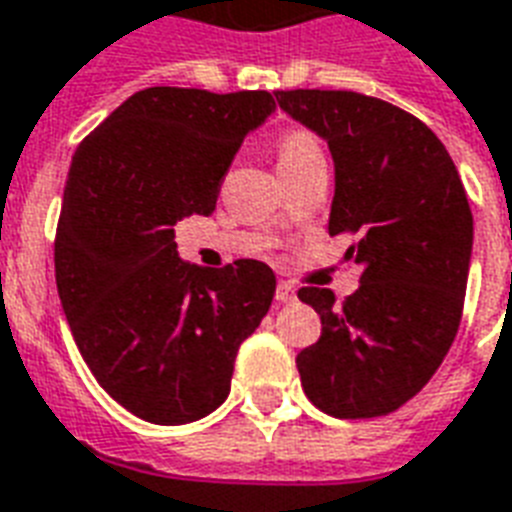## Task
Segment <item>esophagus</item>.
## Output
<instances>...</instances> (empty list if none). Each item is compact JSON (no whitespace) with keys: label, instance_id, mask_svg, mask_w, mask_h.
Masks as SVG:
<instances>
[{"label":"esophagus","instance_id":"obj_1","mask_svg":"<svg viewBox=\"0 0 512 512\" xmlns=\"http://www.w3.org/2000/svg\"><path fill=\"white\" fill-rule=\"evenodd\" d=\"M275 296H277V301H280V304H293V301H296V288H293L291 283L280 280V283H277Z\"/></svg>","mask_w":512,"mask_h":512}]
</instances>
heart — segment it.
Instances as JSON below:
<instances>
[{"mask_svg": "<svg viewBox=\"0 0 512 512\" xmlns=\"http://www.w3.org/2000/svg\"><path fill=\"white\" fill-rule=\"evenodd\" d=\"M323 157L318 138L312 136L310 130H288L283 138L277 141V170L280 176L288 170H296L307 162Z\"/></svg>", "mask_w": 512, "mask_h": 512, "instance_id": "b5f03b06", "label": "heart"}]
</instances>
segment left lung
<instances>
[{
	"mask_svg": "<svg viewBox=\"0 0 512 512\" xmlns=\"http://www.w3.org/2000/svg\"><path fill=\"white\" fill-rule=\"evenodd\" d=\"M293 120L328 141L336 165L328 235H352L363 267L344 301L307 285L323 331L296 355L307 398L336 419L398 411L457 336L473 213L446 146L414 114L352 90H277Z\"/></svg>",
	"mask_w": 512,
	"mask_h": 512,
	"instance_id": "obj_1",
	"label": "left lung"
}]
</instances>
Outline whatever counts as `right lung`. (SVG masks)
<instances>
[{
	"instance_id": "obj_1",
	"label": "right lung",
	"mask_w": 512,
	"mask_h": 512,
	"mask_svg": "<svg viewBox=\"0 0 512 512\" xmlns=\"http://www.w3.org/2000/svg\"><path fill=\"white\" fill-rule=\"evenodd\" d=\"M267 90L146 87L71 157L55 229V283L98 384L130 414L186 425L229 395L240 344L275 296L256 259L221 269L178 259L176 227L216 211L221 181Z\"/></svg>"
}]
</instances>
